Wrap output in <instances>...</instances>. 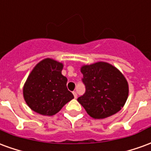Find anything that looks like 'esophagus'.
I'll use <instances>...</instances> for the list:
<instances>
[{"instance_id": "esophagus-1", "label": "esophagus", "mask_w": 151, "mask_h": 151, "mask_svg": "<svg viewBox=\"0 0 151 151\" xmlns=\"http://www.w3.org/2000/svg\"><path fill=\"white\" fill-rule=\"evenodd\" d=\"M73 96H74V98H77V96H78V95H77V92L76 91H73Z\"/></svg>"}]
</instances>
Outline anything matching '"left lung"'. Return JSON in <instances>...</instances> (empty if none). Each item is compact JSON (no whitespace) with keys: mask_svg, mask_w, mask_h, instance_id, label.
<instances>
[{"mask_svg":"<svg viewBox=\"0 0 151 151\" xmlns=\"http://www.w3.org/2000/svg\"><path fill=\"white\" fill-rule=\"evenodd\" d=\"M85 94L78 99L90 116L104 119L123 108L129 95V85L118 69L107 62H97L81 68Z\"/></svg>","mask_w":151,"mask_h":151,"instance_id":"obj_1","label":"left lung"}]
</instances>
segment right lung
Wrapping results in <instances>:
<instances>
[{
  "mask_svg": "<svg viewBox=\"0 0 151 151\" xmlns=\"http://www.w3.org/2000/svg\"><path fill=\"white\" fill-rule=\"evenodd\" d=\"M63 64L51 58L35 66L23 86V97L31 110L43 116H53L73 97L62 75Z\"/></svg>",
  "mask_w": 151,
  "mask_h": 151,
  "instance_id": "obj_1",
  "label": "right lung"
}]
</instances>
